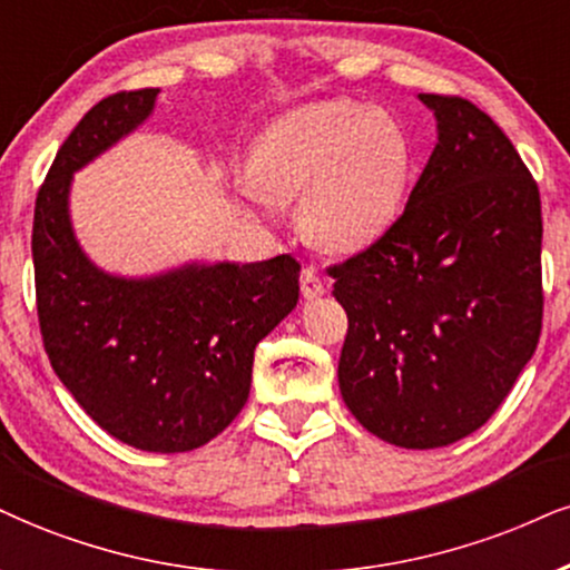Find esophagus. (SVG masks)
<instances>
[{"mask_svg": "<svg viewBox=\"0 0 570 570\" xmlns=\"http://www.w3.org/2000/svg\"><path fill=\"white\" fill-rule=\"evenodd\" d=\"M301 293H304V298H320L325 293V283H322L314 266H304L301 269Z\"/></svg>", "mask_w": 570, "mask_h": 570, "instance_id": "obj_1", "label": "esophagus"}]
</instances>
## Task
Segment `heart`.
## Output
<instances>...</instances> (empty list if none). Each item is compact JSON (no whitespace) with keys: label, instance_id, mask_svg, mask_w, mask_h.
Instances as JSON below:
<instances>
[{"label":"heart","instance_id":"1","mask_svg":"<svg viewBox=\"0 0 570 570\" xmlns=\"http://www.w3.org/2000/svg\"><path fill=\"white\" fill-rule=\"evenodd\" d=\"M410 158L404 126L391 114L354 100L322 102L266 129L243 195L264 210L301 198V224L312 240L354 250L396 216Z\"/></svg>","mask_w":570,"mask_h":570}]
</instances>
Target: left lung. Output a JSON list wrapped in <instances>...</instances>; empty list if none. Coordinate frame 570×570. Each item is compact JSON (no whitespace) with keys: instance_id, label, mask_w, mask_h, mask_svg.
<instances>
[{"instance_id":"1","label":"left lung","mask_w":570,"mask_h":570,"mask_svg":"<svg viewBox=\"0 0 570 570\" xmlns=\"http://www.w3.org/2000/svg\"><path fill=\"white\" fill-rule=\"evenodd\" d=\"M439 142L396 222L327 269L348 330L341 396L389 444L487 423L542 335V200L508 135L465 97L420 95Z\"/></svg>"}]
</instances>
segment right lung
<instances>
[{"mask_svg": "<svg viewBox=\"0 0 570 570\" xmlns=\"http://www.w3.org/2000/svg\"><path fill=\"white\" fill-rule=\"evenodd\" d=\"M156 97L116 91L76 124L39 187L31 253L41 341L62 385L118 441L171 454L240 414L253 351L296 306L301 264L283 253L121 279L87 262L68 219L70 174L142 124Z\"/></svg>", "mask_w": 570, "mask_h": 570, "instance_id": "1", "label": "right lung"}]
</instances>
